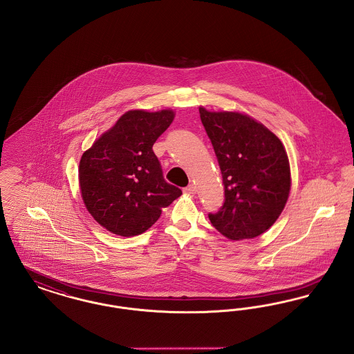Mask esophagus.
<instances>
[{
    "label": "esophagus",
    "instance_id": "obj_1",
    "mask_svg": "<svg viewBox=\"0 0 354 354\" xmlns=\"http://www.w3.org/2000/svg\"><path fill=\"white\" fill-rule=\"evenodd\" d=\"M185 192L188 195H195L196 194V187L194 185H187L185 188Z\"/></svg>",
    "mask_w": 354,
    "mask_h": 354
}]
</instances>
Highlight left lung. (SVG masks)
Wrapping results in <instances>:
<instances>
[{"label": "left lung", "mask_w": 354, "mask_h": 354, "mask_svg": "<svg viewBox=\"0 0 354 354\" xmlns=\"http://www.w3.org/2000/svg\"><path fill=\"white\" fill-rule=\"evenodd\" d=\"M199 113L224 185L223 205L208 214L211 224L231 240L261 235L289 196L290 169L281 140L248 115L204 107Z\"/></svg>", "instance_id": "left-lung-1"}]
</instances>
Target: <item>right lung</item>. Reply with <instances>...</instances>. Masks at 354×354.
I'll list each match as a JSON object with an SVG mask.
<instances>
[{"instance_id": "add662e5", "label": "right lung", "mask_w": 354, "mask_h": 354, "mask_svg": "<svg viewBox=\"0 0 354 354\" xmlns=\"http://www.w3.org/2000/svg\"><path fill=\"white\" fill-rule=\"evenodd\" d=\"M174 117L172 110L127 111L84 152L80 187L84 205L111 234H143L160 218L162 208L182 195L165 180L152 151Z\"/></svg>"}]
</instances>
